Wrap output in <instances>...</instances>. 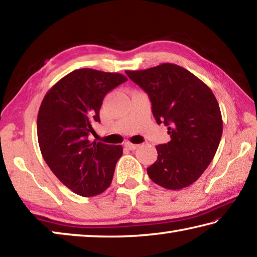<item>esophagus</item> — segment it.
Returning <instances> with one entry per match:
<instances>
[{
	"instance_id": "esophagus-1",
	"label": "esophagus",
	"mask_w": 257,
	"mask_h": 257,
	"mask_svg": "<svg viewBox=\"0 0 257 257\" xmlns=\"http://www.w3.org/2000/svg\"><path fill=\"white\" fill-rule=\"evenodd\" d=\"M124 146L127 147V149L130 150V151H135V150L138 149L139 145H137V144H132V143H125Z\"/></svg>"
}]
</instances>
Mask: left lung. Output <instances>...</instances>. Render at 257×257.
<instances>
[{"instance_id": "8db88e82", "label": "left lung", "mask_w": 257, "mask_h": 257, "mask_svg": "<svg viewBox=\"0 0 257 257\" xmlns=\"http://www.w3.org/2000/svg\"><path fill=\"white\" fill-rule=\"evenodd\" d=\"M125 73L149 95L156 122L167 125L171 138L156 146L158 160L147 168L149 177L167 189L188 187L210 165L222 136V116L214 94L177 64Z\"/></svg>"}]
</instances>
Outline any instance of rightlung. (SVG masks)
<instances>
[{
  "mask_svg": "<svg viewBox=\"0 0 257 257\" xmlns=\"http://www.w3.org/2000/svg\"><path fill=\"white\" fill-rule=\"evenodd\" d=\"M127 81L123 75L78 69L46 93L37 116L38 144L58 179L80 196L103 193L111 185L121 145L90 142L93 123L99 122L105 95Z\"/></svg>",
  "mask_w": 257,
  "mask_h": 257,
  "instance_id": "obj_1",
  "label": "right lung"
}]
</instances>
